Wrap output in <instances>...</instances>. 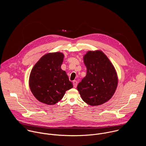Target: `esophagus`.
Listing matches in <instances>:
<instances>
[{"label":"esophagus","mask_w":146,"mask_h":146,"mask_svg":"<svg viewBox=\"0 0 146 146\" xmlns=\"http://www.w3.org/2000/svg\"><path fill=\"white\" fill-rule=\"evenodd\" d=\"M73 85H74V88H76L77 85H78V82L76 81V80L74 81V82H73Z\"/></svg>","instance_id":"obj_1"}]
</instances>
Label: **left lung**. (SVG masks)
<instances>
[{
    "mask_svg": "<svg viewBox=\"0 0 146 146\" xmlns=\"http://www.w3.org/2000/svg\"><path fill=\"white\" fill-rule=\"evenodd\" d=\"M86 75L78 84L77 89L82 100L90 106L108 101L117 86L116 70L107 57L100 50L89 51L84 56Z\"/></svg>",
    "mask_w": 146,
    "mask_h": 146,
    "instance_id": "1",
    "label": "left lung"
}]
</instances>
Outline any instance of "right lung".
I'll return each instance as SVG.
<instances>
[{"label":"right lung","instance_id":"add662e5","mask_svg":"<svg viewBox=\"0 0 146 146\" xmlns=\"http://www.w3.org/2000/svg\"><path fill=\"white\" fill-rule=\"evenodd\" d=\"M63 58V54L60 52L46 54L31 71L30 90L42 103L56 104L62 100L66 90L73 87L66 72L61 68Z\"/></svg>","mask_w":146,"mask_h":146}]
</instances>
